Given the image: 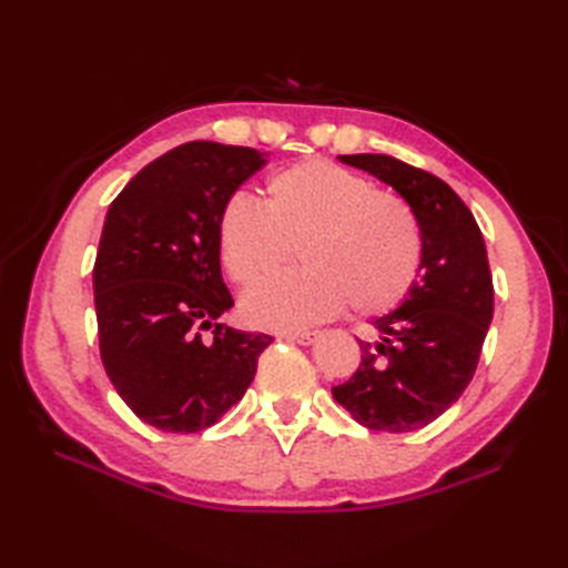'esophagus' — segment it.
I'll list each match as a JSON object with an SVG mask.
<instances>
[{
	"instance_id": "esophagus-1",
	"label": "esophagus",
	"mask_w": 568,
	"mask_h": 568,
	"mask_svg": "<svg viewBox=\"0 0 568 568\" xmlns=\"http://www.w3.org/2000/svg\"><path fill=\"white\" fill-rule=\"evenodd\" d=\"M317 336H320V332H287L285 339L287 342H297V344H303V346H310V344L317 342Z\"/></svg>"
}]
</instances>
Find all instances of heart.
<instances>
[{
    "label": "heart",
    "instance_id": "obj_1",
    "mask_svg": "<svg viewBox=\"0 0 568 568\" xmlns=\"http://www.w3.org/2000/svg\"><path fill=\"white\" fill-rule=\"evenodd\" d=\"M220 256L232 281L252 285L286 262L297 245L305 270L253 286L241 300L263 329H300L352 303L383 315L413 291L422 265V229L395 192L324 159L277 171L265 207L234 195L220 216Z\"/></svg>",
    "mask_w": 568,
    "mask_h": 568
}]
</instances>
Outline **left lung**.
Instances as JSON below:
<instances>
[{"label": "left lung", "mask_w": 568, "mask_h": 568, "mask_svg": "<svg viewBox=\"0 0 568 568\" xmlns=\"http://www.w3.org/2000/svg\"><path fill=\"white\" fill-rule=\"evenodd\" d=\"M339 161L390 185L422 229L413 291L373 320L378 342L361 344V366L332 388L358 425L413 432L446 413L474 378L493 320V277L484 234L456 192L393 155L354 153Z\"/></svg>", "instance_id": "left-lung-1"}]
</instances>
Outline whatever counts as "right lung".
I'll list each match as a JSON object with an SVG mask.
<instances>
[{"instance_id":"right-lung-1","label":"right lung","mask_w":568,"mask_h":568,"mask_svg":"<svg viewBox=\"0 0 568 568\" xmlns=\"http://www.w3.org/2000/svg\"><path fill=\"white\" fill-rule=\"evenodd\" d=\"M263 165L256 149L190 141L139 171L106 212L92 271L100 354L116 393L151 427H212L244 397L273 342L216 324L234 307L220 216Z\"/></svg>"}]
</instances>
